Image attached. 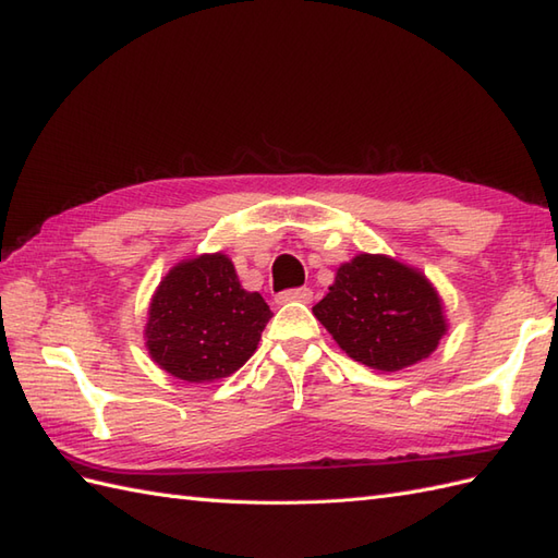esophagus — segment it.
Wrapping results in <instances>:
<instances>
[{
  "label": "esophagus",
  "mask_w": 558,
  "mask_h": 558,
  "mask_svg": "<svg viewBox=\"0 0 558 558\" xmlns=\"http://www.w3.org/2000/svg\"><path fill=\"white\" fill-rule=\"evenodd\" d=\"M293 301L311 303V301H313V291H311V289H287V291L277 293V303H279V305L293 303Z\"/></svg>",
  "instance_id": "esophagus-1"
}]
</instances>
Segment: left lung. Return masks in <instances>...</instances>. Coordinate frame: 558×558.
<instances>
[{
  "mask_svg": "<svg viewBox=\"0 0 558 558\" xmlns=\"http://www.w3.org/2000/svg\"><path fill=\"white\" fill-rule=\"evenodd\" d=\"M313 313L341 351L381 373L423 361L447 333L435 287L387 255L361 253L343 263Z\"/></svg>",
  "mask_w": 558,
  "mask_h": 558,
  "instance_id": "obj_1",
  "label": "left lung"
}]
</instances>
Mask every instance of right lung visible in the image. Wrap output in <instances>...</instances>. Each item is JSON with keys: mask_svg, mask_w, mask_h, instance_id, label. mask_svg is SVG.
I'll return each mask as SVG.
<instances>
[{"mask_svg": "<svg viewBox=\"0 0 558 558\" xmlns=\"http://www.w3.org/2000/svg\"><path fill=\"white\" fill-rule=\"evenodd\" d=\"M269 317L263 295L241 287L227 255H201L159 281L145 343L153 361L177 379L215 381L245 365Z\"/></svg>", "mask_w": 558, "mask_h": 558, "instance_id": "right-lung-1", "label": "right lung"}]
</instances>
